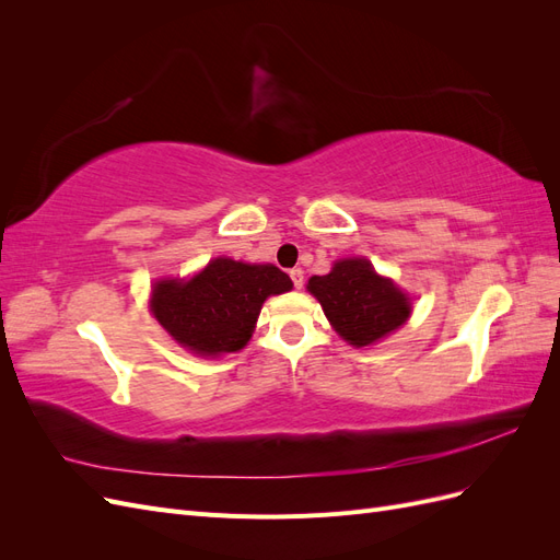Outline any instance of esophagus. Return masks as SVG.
<instances>
[{
  "instance_id": "obj_1",
  "label": "esophagus",
  "mask_w": 560,
  "mask_h": 560,
  "mask_svg": "<svg viewBox=\"0 0 560 560\" xmlns=\"http://www.w3.org/2000/svg\"><path fill=\"white\" fill-rule=\"evenodd\" d=\"M290 278H292L296 290H301V284H303V270H301V268H292V270H290Z\"/></svg>"
}]
</instances>
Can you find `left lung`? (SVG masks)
Returning <instances> with one entry per match:
<instances>
[{
    "instance_id": "1",
    "label": "left lung",
    "mask_w": 560,
    "mask_h": 560,
    "mask_svg": "<svg viewBox=\"0 0 560 560\" xmlns=\"http://www.w3.org/2000/svg\"><path fill=\"white\" fill-rule=\"evenodd\" d=\"M308 292L322 303L331 327L350 346H371L399 329L411 313L393 280L381 278L366 259H343L331 273L313 276Z\"/></svg>"
}]
</instances>
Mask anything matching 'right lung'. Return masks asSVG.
I'll list each match as a JSON object with an SVG mask.
<instances>
[{"label": "right lung", "mask_w": 560, "mask_h": 560, "mask_svg": "<svg viewBox=\"0 0 560 560\" xmlns=\"http://www.w3.org/2000/svg\"><path fill=\"white\" fill-rule=\"evenodd\" d=\"M290 290V276L276 266L214 259L189 282H159L151 311L179 346L214 358L245 348L261 303Z\"/></svg>", "instance_id": "obj_1"}]
</instances>
